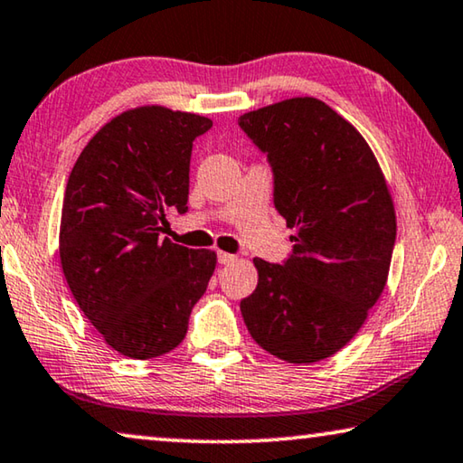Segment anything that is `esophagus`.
<instances>
[{"label":"esophagus","instance_id":"obj_1","mask_svg":"<svg viewBox=\"0 0 463 463\" xmlns=\"http://www.w3.org/2000/svg\"><path fill=\"white\" fill-rule=\"evenodd\" d=\"M218 261L222 263V266H229V263H234V261H237V255L226 253V251H218Z\"/></svg>","mask_w":463,"mask_h":463}]
</instances>
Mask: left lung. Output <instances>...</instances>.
<instances>
[{
  "mask_svg": "<svg viewBox=\"0 0 463 463\" xmlns=\"http://www.w3.org/2000/svg\"><path fill=\"white\" fill-rule=\"evenodd\" d=\"M274 173V205L295 229L292 255L255 258L258 288L241 300L269 354L324 361L356 335L390 274L395 210L375 154L324 100L286 99L239 117Z\"/></svg>",
  "mask_w": 463,
  "mask_h": 463,
  "instance_id": "8db88e82",
  "label": "left lung"
}]
</instances>
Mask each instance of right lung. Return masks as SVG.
I'll list each match as a JSON object with an SVG mask.
<instances>
[{
  "label": "right lung",
  "instance_id": "right-lung-1",
  "mask_svg": "<svg viewBox=\"0 0 463 463\" xmlns=\"http://www.w3.org/2000/svg\"><path fill=\"white\" fill-rule=\"evenodd\" d=\"M208 117L148 105L102 126L63 195L60 258L80 309L113 350L148 361L177 348L216 268L210 249L160 239L187 212L194 139Z\"/></svg>",
  "mask_w": 463,
  "mask_h": 463
}]
</instances>
